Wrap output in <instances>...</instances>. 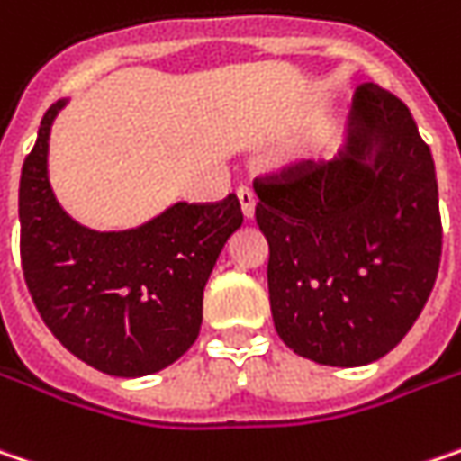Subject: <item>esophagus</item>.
Listing matches in <instances>:
<instances>
[{
	"label": "esophagus",
	"instance_id": "obj_1",
	"mask_svg": "<svg viewBox=\"0 0 461 461\" xmlns=\"http://www.w3.org/2000/svg\"><path fill=\"white\" fill-rule=\"evenodd\" d=\"M236 194H239V204H241L243 218L246 220L254 218V207H257V196H254V192H251V189H246V186H241Z\"/></svg>",
	"mask_w": 461,
	"mask_h": 461
}]
</instances>
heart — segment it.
Masks as SVG:
<instances>
[{
    "label": "heart",
    "instance_id": "heart-1",
    "mask_svg": "<svg viewBox=\"0 0 461 461\" xmlns=\"http://www.w3.org/2000/svg\"><path fill=\"white\" fill-rule=\"evenodd\" d=\"M313 152H316V145H311V142L293 145V148H288V150L280 152L277 166H280V168H303L311 158H313Z\"/></svg>",
    "mask_w": 461,
    "mask_h": 461
}]
</instances>
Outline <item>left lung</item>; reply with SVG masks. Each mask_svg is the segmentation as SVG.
<instances>
[{"label": "left lung", "mask_w": 461, "mask_h": 461, "mask_svg": "<svg viewBox=\"0 0 461 461\" xmlns=\"http://www.w3.org/2000/svg\"><path fill=\"white\" fill-rule=\"evenodd\" d=\"M254 189L280 339L334 368L394 350L441 262L436 166L410 108L363 82L339 158Z\"/></svg>", "instance_id": "left-lung-1"}]
</instances>
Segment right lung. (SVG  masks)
I'll use <instances>...</instances> for the list:
<instances>
[{"instance_id": "add662e5", "label": "right lung", "mask_w": 461, "mask_h": 461, "mask_svg": "<svg viewBox=\"0 0 461 461\" xmlns=\"http://www.w3.org/2000/svg\"><path fill=\"white\" fill-rule=\"evenodd\" d=\"M57 101L20 173V257L33 303L59 342L108 376L168 368L194 345L202 295L220 251L241 228L239 199L176 202L137 228L98 230L75 220L49 178Z\"/></svg>"}]
</instances>
